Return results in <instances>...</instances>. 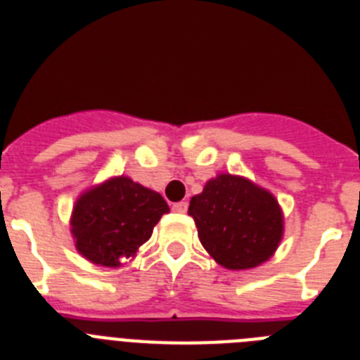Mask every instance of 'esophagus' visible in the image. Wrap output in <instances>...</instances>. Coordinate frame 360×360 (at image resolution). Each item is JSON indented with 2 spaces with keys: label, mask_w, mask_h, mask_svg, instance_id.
<instances>
[{
  "label": "esophagus",
  "mask_w": 360,
  "mask_h": 360,
  "mask_svg": "<svg viewBox=\"0 0 360 360\" xmlns=\"http://www.w3.org/2000/svg\"><path fill=\"white\" fill-rule=\"evenodd\" d=\"M173 211L174 212H186L187 211V202H176V203H173Z\"/></svg>",
  "instance_id": "esophagus-1"
}]
</instances>
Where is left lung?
Listing matches in <instances>:
<instances>
[{"label":"left lung","instance_id":"1","mask_svg":"<svg viewBox=\"0 0 360 360\" xmlns=\"http://www.w3.org/2000/svg\"><path fill=\"white\" fill-rule=\"evenodd\" d=\"M195 219L203 249L229 270L262 265L283 238V212L272 193L243 176L218 174L193 196Z\"/></svg>","mask_w":360,"mask_h":360}]
</instances>
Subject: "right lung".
Segmentation results:
<instances>
[{
	"label": "right lung",
	"mask_w": 360,
	"mask_h": 360,
	"mask_svg": "<svg viewBox=\"0 0 360 360\" xmlns=\"http://www.w3.org/2000/svg\"><path fill=\"white\" fill-rule=\"evenodd\" d=\"M165 212L169 205L158 193L128 176L110 178L75 202L70 219L75 249L95 265L115 269L122 257L135 256Z\"/></svg>",
	"instance_id": "right-lung-1"
}]
</instances>
